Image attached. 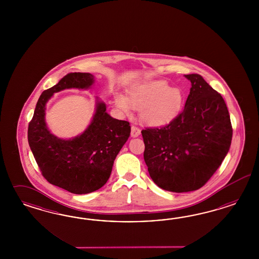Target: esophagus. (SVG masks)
I'll use <instances>...</instances> for the list:
<instances>
[{
	"label": "esophagus",
	"instance_id": "esophagus-1",
	"mask_svg": "<svg viewBox=\"0 0 259 259\" xmlns=\"http://www.w3.org/2000/svg\"><path fill=\"white\" fill-rule=\"evenodd\" d=\"M141 135V129L140 127L137 125H133L131 127V137L137 138Z\"/></svg>",
	"mask_w": 259,
	"mask_h": 259
}]
</instances>
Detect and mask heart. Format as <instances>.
Instances as JSON below:
<instances>
[{
  "label": "heart",
  "mask_w": 259,
  "mask_h": 259,
  "mask_svg": "<svg viewBox=\"0 0 259 259\" xmlns=\"http://www.w3.org/2000/svg\"><path fill=\"white\" fill-rule=\"evenodd\" d=\"M185 95L179 88H172L162 80L147 81L134 87L128 99L118 94L116 103L119 109L128 113L131 106L141 109L142 119L153 125L170 122L181 112Z\"/></svg>",
  "instance_id": "obj_1"
}]
</instances>
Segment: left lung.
Returning a JSON list of instances; mask_svg holds the SVG:
<instances>
[{"label": "left lung", "mask_w": 259, "mask_h": 259, "mask_svg": "<svg viewBox=\"0 0 259 259\" xmlns=\"http://www.w3.org/2000/svg\"><path fill=\"white\" fill-rule=\"evenodd\" d=\"M185 78L192 87L184 109L170 123L141 131L151 179L158 187L175 193L204 186L226 157L233 137L221 95L198 74Z\"/></svg>", "instance_id": "obj_1"}]
</instances>
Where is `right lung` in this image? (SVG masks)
I'll list each match as a JSON object with an SVG mask.
<instances>
[{"label":"right lung","instance_id":"add662e5","mask_svg":"<svg viewBox=\"0 0 259 259\" xmlns=\"http://www.w3.org/2000/svg\"><path fill=\"white\" fill-rule=\"evenodd\" d=\"M94 76L70 73L39 96L27 131L33 156L49 183L73 194L94 192L107 182L114 160L128 140L131 127L126 120L110 117L103 102H98L91 124L73 140L58 139L47 130L45 106L50 97L66 88H88Z\"/></svg>","mask_w":259,"mask_h":259}]
</instances>
